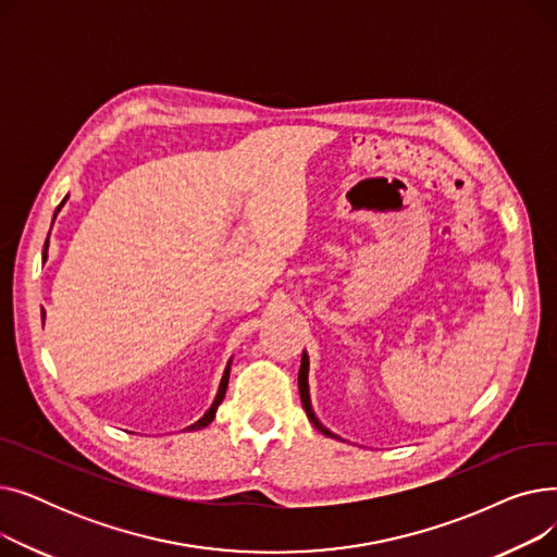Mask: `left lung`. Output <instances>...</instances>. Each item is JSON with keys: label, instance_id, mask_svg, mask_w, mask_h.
Wrapping results in <instances>:
<instances>
[{"label": "left lung", "instance_id": "1", "mask_svg": "<svg viewBox=\"0 0 557 557\" xmlns=\"http://www.w3.org/2000/svg\"><path fill=\"white\" fill-rule=\"evenodd\" d=\"M307 374H309V357H307V352L302 355V366H300V374H298V388H300V399H302V408H305V413H307V418L311 420V424L320 431V433H325V435H330V437H336L330 429H325L323 424L318 422V418L313 416V411H311V399H309V382H307Z\"/></svg>", "mask_w": 557, "mask_h": 557}]
</instances>
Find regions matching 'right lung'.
Here are the masks:
<instances>
[{
	"instance_id": "obj_1",
	"label": "right lung",
	"mask_w": 557,
	"mask_h": 557,
	"mask_svg": "<svg viewBox=\"0 0 557 557\" xmlns=\"http://www.w3.org/2000/svg\"><path fill=\"white\" fill-rule=\"evenodd\" d=\"M65 200H67V196H65ZM63 200V202H65ZM63 202L61 205H58V210H61L63 208ZM55 210V212H58ZM42 318H45V309H42ZM227 382H230V363H227V368H225V372H223V379H221V386H219V393H216V399H214V404L210 406V411L208 413H205L196 424H191V426H187V429H205V426H208L212 420H214V416H216V408H219V404L223 401V397H225V391H227Z\"/></svg>"
}]
</instances>
